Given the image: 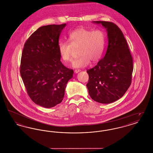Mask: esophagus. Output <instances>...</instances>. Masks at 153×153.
<instances>
[{"label":"esophagus","instance_id":"obj_1","mask_svg":"<svg viewBox=\"0 0 153 153\" xmlns=\"http://www.w3.org/2000/svg\"><path fill=\"white\" fill-rule=\"evenodd\" d=\"M80 71H81V70H80V69H76V70L74 71V73H79V72H80Z\"/></svg>","mask_w":153,"mask_h":153}]
</instances>
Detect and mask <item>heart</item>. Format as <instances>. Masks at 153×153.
I'll list each match as a JSON object with an SVG mask.
<instances>
[{
	"label": "heart",
	"mask_w": 153,
	"mask_h": 153,
	"mask_svg": "<svg viewBox=\"0 0 153 153\" xmlns=\"http://www.w3.org/2000/svg\"><path fill=\"white\" fill-rule=\"evenodd\" d=\"M67 42H60L58 51L62 60L66 63L72 59L73 48H79V57L73 61L74 68H82L87 66L90 61L92 63L98 62L102 56L105 48V35L99 30L92 31L80 28L71 32Z\"/></svg>",
	"instance_id": "heart-1"
}]
</instances>
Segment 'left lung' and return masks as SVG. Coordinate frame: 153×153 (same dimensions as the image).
<instances>
[{
    "label": "left lung",
    "instance_id": "left-lung-1",
    "mask_svg": "<svg viewBox=\"0 0 153 153\" xmlns=\"http://www.w3.org/2000/svg\"><path fill=\"white\" fill-rule=\"evenodd\" d=\"M106 29L108 47L105 55L93 68L87 70L88 93L96 102L109 104L121 98L131 84L133 60L127 41L114 23L94 21Z\"/></svg>",
    "mask_w": 153,
    "mask_h": 153
}]
</instances>
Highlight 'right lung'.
<instances>
[{
  "label": "right lung",
  "instance_id": "right-lung-1",
  "mask_svg": "<svg viewBox=\"0 0 153 153\" xmlns=\"http://www.w3.org/2000/svg\"><path fill=\"white\" fill-rule=\"evenodd\" d=\"M66 24L40 27L24 45L20 73L27 94L37 105L51 108L62 101L73 71L60 61L58 41Z\"/></svg>",
  "mask_w": 153,
  "mask_h": 153
}]
</instances>
